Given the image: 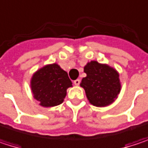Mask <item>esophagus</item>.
Here are the masks:
<instances>
[{
  "label": "esophagus",
  "mask_w": 148,
  "mask_h": 148,
  "mask_svg": "<svg viewBox=\"0 0 148 148\" xmlns=\"http://www.w3.org/2000/svg\"><path fill=\"white\" fill-rule=\"evenodd\" d=\"M74 83L75 86H79V83H80V79H75V80L74 81Z\"/></svg>",
  "instance_id": "obj_1"
}]
</instances>
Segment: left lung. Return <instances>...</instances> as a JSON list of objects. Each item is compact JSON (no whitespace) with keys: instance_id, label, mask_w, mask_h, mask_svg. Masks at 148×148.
Returning a JSON list of instances; mask_svg holds the SVG:
<instances>
[{"instance_id":"1","label":"left lung","mask_w":148,"mask_h":148,"mask_svg":"<svg viewBox=\"0 0 148 148\" xmlns=\"http://www.w3.org/2000/svg\"><path fill=\"white\" fill-rule=\"evenodd\" d=\"M84 72L86 76L82 79L80 86L85 89L90 103L99 107L112 103L121 89L118 73L108 65L95 61L88 62Z\"/></svg>"}]
</instances>
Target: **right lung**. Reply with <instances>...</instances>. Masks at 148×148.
<instances>
[{
	"label": "right lung",
	"mask_w": 148,
	"mask_h": 148,
	"mask_svg": "<svg viewBox=\"0 0 148 148\" xmlns=\"http://www.w3.org/2000/svg\"><path fill=\"white\" fill-rule=\"evenodd\" d=\"M31 86L34 99L44 107H51L63 102L67 89L72 86V82L68 73L54 63L33 74Z\"/></svg>",
	"instance_id": "right-lung-1"
}]
</instances>
